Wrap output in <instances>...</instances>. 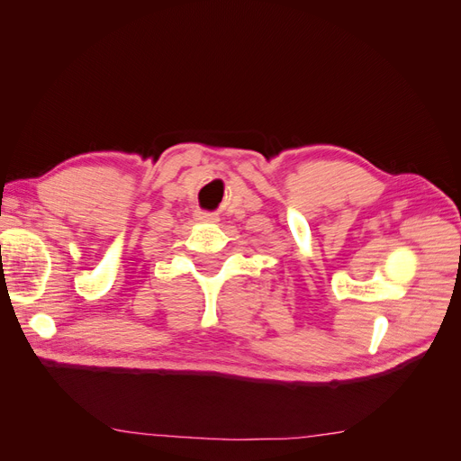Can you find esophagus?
<instances>
[{"label":"esophagus","instance_id":"1","mask_svg":"<svg viewBox=\"0 0 461 461\" xmlns=\"http://www.w3.org/2000/svg\"><path fill=\"white\" fill-rule=\"evenodd\" d=\"M196 219H198L200 222H219V215L207 213V212H198V213H196Z\"/></svg>","mask_w":461,"mask_h":461}]
</instances>
